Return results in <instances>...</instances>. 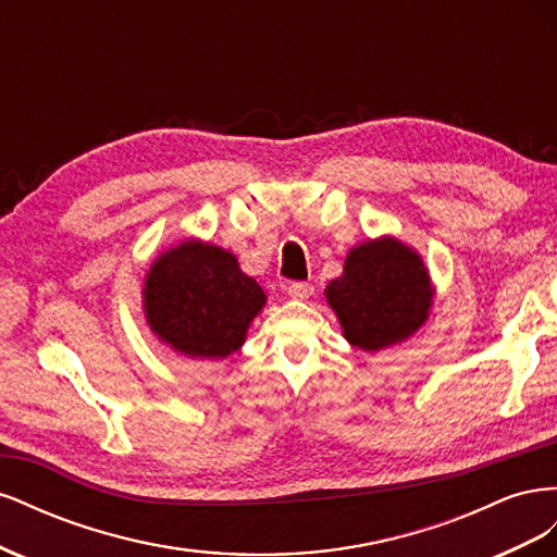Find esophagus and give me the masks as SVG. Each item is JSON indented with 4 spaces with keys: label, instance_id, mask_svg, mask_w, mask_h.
<instances>
[{
    "label": "esophagus",
    "instance_id": "34e87169",
    "mask_svg": "<svg viewBox=\"0 0 557 557\" xmlns=\"http://www.w3.org/2000/svg\"><path fill=\"white\" fill-rule=\"evenodd\" d=\"M288 295L293 299H309L313 295V285L307 281H295L288 285Z\"/></svg>",
    "mask_w": 557,
    "mask_h": 557
}]
</instances>
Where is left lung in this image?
I'll return each mask as SVG.
<instances>
[{
  "instance_id": "obj_1",
  "label": "left lung",
  "mask_w": 557,
  "mask_h": 557,
  "mask_svg": "<svg viewBox=\"0 0 557 557\" xmlns=\"http://www.w3.org/2000/svg\"><path fill=\"white\" fill-rule=\"evenodd\" d=\"M325 297L346 342L372 352L409 339L425 325L434 288L413 248L381 237L348 250L344 274L327 283Z\"/></svg>"
}]
</instances>
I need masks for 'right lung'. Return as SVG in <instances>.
<instances>
[{"mask_svg": "<svg viewBox=\"0 0 557 557\" xmlns=\"http://www.w3.org/2000/svg\"><path fill=\"white\" fill-rule=\"evenodd\" d=\"M264 301L234 252L199 239L164 250L144 283L146 323L188 358L223 360L239 350Z\"/></svg>", "mask_w": 557, "mask_h": 557, "instance_id": "add662e5", "label": "right lung"}]
</instances>
